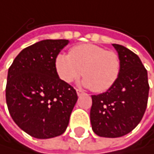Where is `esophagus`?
Returning <instances> with one entry per match:
<instances>
[{
  "mask_svg": "<svg viewBox=\"0 0 154 154\" xmlns=\"http://www.w3.org/2000/svg\"><path fill=\"white\" fill-rule=\"evenodd\" d=\"M76 92H77V94H78V95H81V94H83V92H82L81 89H76Z\"/></svg>",
  "mask_w": 154,
  "mask_h": 154,
  "instance_id": "obj_1",
  "label": "esophagus"
}]
</instances>
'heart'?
I'll list each match as a JSON object with an SVG mask.
<instances>
[{"label": "heart", "mask_w": 154, "mask_h": 154, "mask_svg": "<svg viewBox=\"0 0 154 154\" xmlns=\"http://www.w3.org/2000/svg\"><path fill=\"white\" fill-rule=\"evenodd\" d=\"M121 67L117 52L90 43L74 46L69 55L60 53L55 60V69L61 81L72 82L82 74L83 85L95 93L109 90L117 82Z\"/></svg>", "instance_id": "b5f03b06"}]
</instances>
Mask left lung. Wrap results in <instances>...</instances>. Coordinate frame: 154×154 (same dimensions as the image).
Returning a JSON list of instances; mask_svg holds the SVG:
<instances>
[{
	"instance_id": "8db88e82",
	"label": "left lung",
	"mask_w": 154,
	"mask_h": 154,
	"mask_svg": "<svg viewBox=\"0 0 154 154\" xmlns=\"http://www.w3.org/2000/svg\"><path fill=\"white\" fill-rule=\"evenodd\" d=\"M121 59V72L105 93L92 95L90 111L94 132L106 138H118L133 130L140 122L148 103L147 70L134 52L113 44Z\"/></svg>"
}]
</instances>
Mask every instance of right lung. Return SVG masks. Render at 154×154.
<instances>
[{"instance_id":"obj_1","label":"right lung","mask_w":154,"mask_h":154,"mask_svg":"<svg viewBox=\"0 0 154 154\" xmlns=\"http://www.w3.org/2000/svg\"><path fill=\"white\" fill-rule=\"evenodd\" d=\"M69 43L46 39L23 49L8 70L5 89L9 113L30 136L49 139L64 133L77 102L76 90L61 81L55 60Z\"/></svg>"}]
</instances>
